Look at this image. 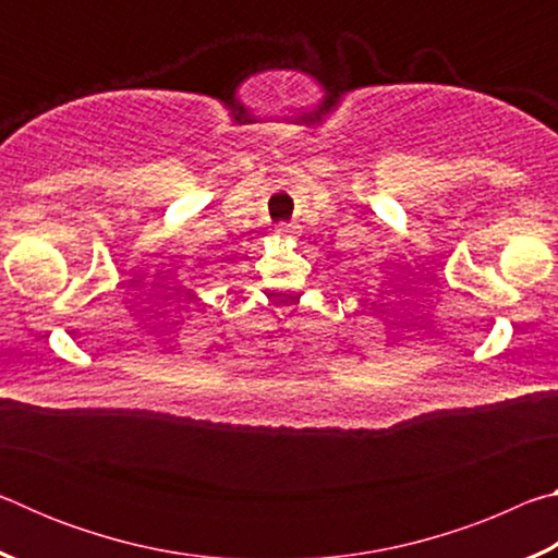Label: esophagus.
<instances>
[{"label": "esophagus", "mask_w": 558, "mask_h": 558, "mask_svg": "<svg viewBox=\"0 0 558 558\" xmlns=\"http://www.w3.org/2000/svg\"><path fill=\"white\" fill-rule=\"evenodd\" d=\"M278 235H282V239H295V235H298V226L280 223V226H278Z\"/></svg>", "instance_id": "34e87169"}]
</instances>
